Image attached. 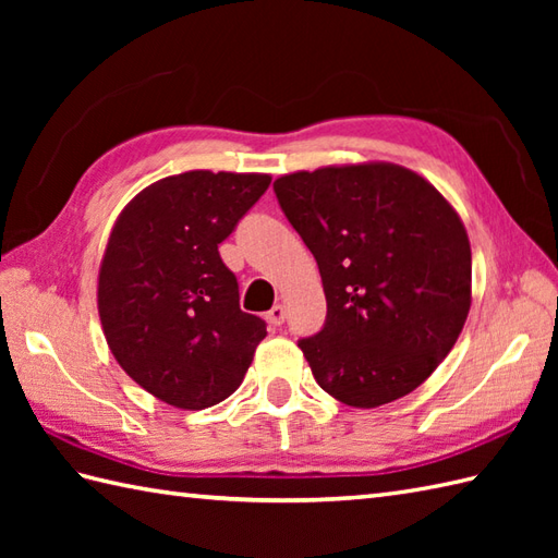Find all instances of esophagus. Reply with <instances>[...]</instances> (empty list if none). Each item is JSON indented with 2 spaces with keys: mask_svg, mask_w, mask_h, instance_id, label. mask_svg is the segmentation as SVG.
I'll use <instances>...</instances> for the list:
<instances>
[{
  "mask_svg": "<svg viewBox=\"0 0 558 558\" xmlns=\"http://www.w3.org/2000/svg\"><path fill=\"white\" fill-rule=\"evenodd\" d=\"M266 322H268L270 326L280 328L282 324H286V306H282V304H276V306H272V310L266 314Z\"/></svg>",
  "mask_w": 558,
  "mask_h": 558,
  "instance_id": "1",
  "label": "esophagus"
}]
</instances>
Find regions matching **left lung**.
I'll return each instance as SVG.
<instances>
[{
    "label": "left lung",
    "mask_w": 558,
    "mask_h": 558,
    "mask_svg": "<svg viewBox=\"0 0 558 558\" xmlns=\"http://www.w3.org/2000/svg\"><path fill=\"white\" fill-rule=\"evenodd\" d=\"M314 254L326 324L300 340L316 384L350 408L412 393L453 350L472 304L456 208L402 165H328L272 182Z\"/></svg>",
    "instance_id": "left-lung-1"
}]
</instances>
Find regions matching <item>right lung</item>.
Listing matches in <instances>:
<instances>
[{
	"label": "right lung",
	"instance_id": "obj_1",
	"mask_svg": "<svg viewBox=\"0 0 558 558\" xmlns=\"http://www.w3.org/2000/svg\"><path fill=\"white\" fill-rule=\"evenodd\" d=\"M270 174L192 170L138 192L117 218L98 272V314L122 369L182 410L240 388L266 322L240 310L218 244Z\"/></svg>",
	"mask_w": 558,
	"mask_h": 558
}]
</instances>
